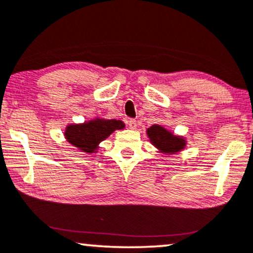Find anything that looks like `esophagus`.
Masks as SVG:
<instances>
[{
	"mask_svg": "<svg viewBox=\"0 0 253 253\" xmlns=\"http://www.w3.org/2000/svg\"><path fill=\"white\" fill-rule=\"evenodd\" d=\"M128 127L130 129H135L136 128V121L134 119H129L128 120Z\"/></svg>",
	"mask_w": 253,
	"mask_h": 253,
	"instance_id": "obj_1",
	"label": "esophagus"
}]
</instances>
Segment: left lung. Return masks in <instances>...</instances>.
I'll return each mask as SVG.
<instances>
[{
  "instance_id": "1",
  "label": "left lung",
  "mask_w": 253,
  "mask_h": 253,
  "mask_svg": "<svg viewBox=\"0 0 253 253\" xmlns=\"http://www.w3.org/2000/svg\"><path fill=\"white\" fill-rule=\"evenodd\" d=\"M146 133L151 144L166 156L178 153L186 147V140L184 136L174 135L171 130L166 129L161 125H153L147 128Z\"/></svg>"
}]
</instances>
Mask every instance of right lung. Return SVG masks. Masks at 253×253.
Masks as SVG:
<instances>
[{
	"label": "right lung",
	"mask_w": 253,
	"mask_h": 253,
	"mask_svg": "<svg viewBox=\"0 0 253 253\" xmlns=\"http://www.w3.org/2000/svg\"><path fill=\"white\" fill-rule=\"evenodd\" d=\"M124 128L125 124L121 120L94 118L82 124L67 125L65 138L79 151L93 154L99 150L100 142L107 139L114 130Z\"/></svg>",
	"instance_id": "obj_1"
}]
</instances>
